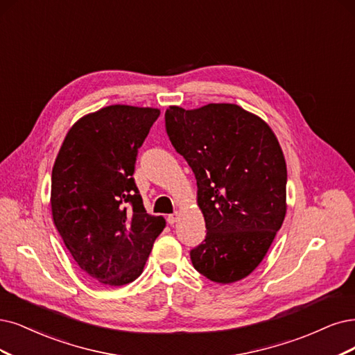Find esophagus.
<instances>
[{
    "label": "esophagus",
    "instance_id": "esophagus-1",
    "mask_svg": "<svg viewBox=\"0 0 355 355\" xmlns=\"http://www.w3.org/2000/svg\"><path fill=\"white\" fill-rule=\"evenodd\" d=\"M178 218H180V214H178V212H174V214H171V215L166 216V222H168L169 225H174Z\"/></svg>",
    "mask_w": 355,
    "mask_h": 355
}]
</instances>
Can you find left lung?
I'll use <instances>...</instances> for the list:
<instances>
[{"label": "left lung", "instance_id": "left-lung-1", "mask_svg": "<svg viewBox=\"0 0 355 355\" xmlns=\"http://www.w3.org/2000/svg\"><path fill=\"white\" fill-rule=\"evenodd\" d=\"M165 128L198 181L207 232L190 252L194 269L218 284L248 277L286 214V164L277 136L234 103L169 107Z\"/></svg>", "mask_w": 355, "mask_h": 355}]
</instances>
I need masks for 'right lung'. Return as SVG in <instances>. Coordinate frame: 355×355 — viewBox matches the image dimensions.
Here are the masks:
<instances>
[{
	"mask_svg": "<svg viewBox=\"0 0 355 355\" xmlns=\"http://www.w3.org/2000/svg\"><path fill=\"white\" fill-rule=\"evenodd\" d=\"M159 114L111 105L85 115L52 168V219L78 268L101 284L139 278L165 228L162 216L146 214L133 178L139 148Z\"/></svg>",
	"mask_w": 355,
	"mask_h": 355,
	"instance_id": "right-lung-1",
	"label": "right lung"
}]
</instances>
